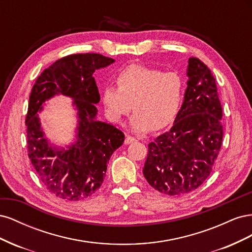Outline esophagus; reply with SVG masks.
Returning a JSON list of instances; mask_svg holds the SVG:
<instances>
[{"instance_id":"1","label":"esophagus","mask_w":252,"mask_h":252,"mask_svg":"<svg viewBox=\"0 0 252 252\" xmlns=\"http://www.w3.org/2000/svg\"><path fill=\"white\" fill-rule=\"evenodd\" d=\"M133 142H136V139H134L133 136H130V135H127L126 139H125V144H131Z\"/></svg>"}]
</instances>
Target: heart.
<instances>
[{
  "label": "heart",
  "instance_id": "obj_1",
  "mask_svg": "<svg viewBox=\"0 0 252 252\" xmlns=\"http://www.w3.org/2000/svg\"><path fill=\"white\" fill-rule=\"evenodd\" d=\"M117 87L105 86L102 102L107 118L122 123L135 112L130 127L135 132L161 130L172 124L181 108L183 81L175 71L132 64L116 75Z\"/></svg>",
  "mask_w": 252,
  "mask_h": 252
}]
</instances>
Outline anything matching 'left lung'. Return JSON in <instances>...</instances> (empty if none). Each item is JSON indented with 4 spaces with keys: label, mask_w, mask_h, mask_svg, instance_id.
Here are the masks:
<instances>
[{
    "label": "left lung",
    "mask_w": 252,
    "mask_h": 252,
    "mask_svg": "<svg viewBox=\"0 0 252 252\" xmlns=\"http://www.w3.org/2000/svg\"><path fill=\"white\" fill-rule=\"evenodd\" d=\"M184 102L167 131L148 145L143 174L167 195L192 192L207 179L223 141V116L216 79L200 59L188 61Z\"/></svg>",
    "instance_id": "obj_1"
}]
</instances>
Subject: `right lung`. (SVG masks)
Segmentation results:
<instances>
[{"label": "right lung", "mask_w": 252, "mask_h": 252, "mask_svg": "<svg viewBox=\"0 0 252 252\" xmlns=\"http://www.w3.org/2000/svg\"><path fill=\"white\" fill-rule=\"evenodd\" d=\"M113 62L100 53L63 57L41 73L30 93L25 120L28 157L44 186L62 200L75 202L94 194L104 181L110 157L125 140L120 129L95 120L100 94L93 74ZM58 93L75 98L80 119L78 141L68 151L49 146L36 114Z\"/></svg>", "instance_id": "1"}]
</instances>
